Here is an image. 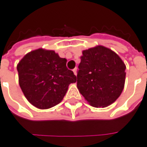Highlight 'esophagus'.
I'll return each instance as SVG.
<instances>
[{"mask_svg": "<svg viewBox=\"0 0 147 147\" xmlns=\"http://www.w3.org/2000/svg\"><path fill=\"white\" fill-rule=\"evenodd\" d=\"M73 72H74V75H76L77 76V68H75L74 70H73Z\"/></svg>", "mask_w": 147, "mask_h": 147, "instance_id": "obj_1", "label": "esophagus"}]
</instances>
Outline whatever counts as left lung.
Here are the masks:
<instances>
[{
	"instance_id": "8db88e82",
	"label": "left lung",
	"mask_w": 147,
	"mask_h": 147,
	"mask_svg": "<svg viewBox=\"0 0 147 147\" xmlns=\"http://www.w3.org/2000/svg\"><path fill=\"white\" fill-rule=\"evenodd\" d=\"M77 88L93 107L105 108L119 97L124 88L126 65L112 50L96 46L82 51Z\"/></svg>"
}]
</instances>
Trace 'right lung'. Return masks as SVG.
I'll return each mask as SVG.
<instances>
[{
	"label": "right lung",
	"instance_id": "add662e5",
	"mask_svg": "<svg viewBox=\"0 0 147 147\" xmlns=\"http://www.w3.org/2000/svg\"><path fill=\"white\" fill-rule=\"evenodd\" d=\"M67 59L54 51L39 48L27 53L17 65L19 83L26 99L41 110L63 100L70 83L77 81L66 67Z\"/></svg>",
	"mask_w": 147,
	"mask_h": 147
}]
</instances>
